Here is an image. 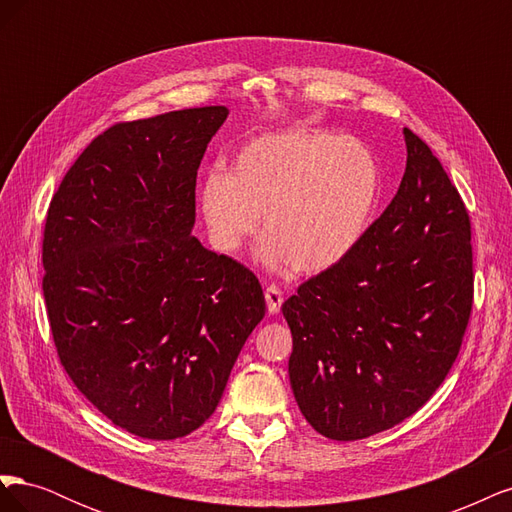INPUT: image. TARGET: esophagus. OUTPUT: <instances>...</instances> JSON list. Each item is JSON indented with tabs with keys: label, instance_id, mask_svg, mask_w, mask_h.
<instances>
[{
	"label": "esophagus",
	"instance_id": "1",
	"mask_svg": "<svg viewBox=\"0 0 512 512\" xmlns=\"http://www.w3.org/2000/svg\"><path fill=\"white\" fill-rule=\"evenodd\" d=\"M265 299H267V307H269V312H271V314H277V312H280V307H282V303H284V294H282L280 286H275V284L267 286V290H265Z\"/></svg>",
	"mask_w": 512,
	"mask_h": 512
}]
</instances>
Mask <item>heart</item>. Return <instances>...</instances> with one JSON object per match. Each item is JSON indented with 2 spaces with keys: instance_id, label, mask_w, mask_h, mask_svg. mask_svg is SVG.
<instances>
[{
  "instance_id": "1",
  "label": "heart",
  "mask_w": 512,
  "mask_h": 512,
  "mask_svg": "<svg viewBox=\"0 0 512 512\" xmlns=\"http://www.w3.org/2000/svg\"><path fill=\"white\" fill-rule=\"evenodd\" d=\"M382 170L356 138L322 130H286L252 138L230 173L213 168L198 190L211 245L237 254L256 235L271 269L322 273L361 243L380 203Z\"/></svg>"
}]
</instances>
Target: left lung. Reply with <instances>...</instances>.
Here are the masks:
<instances>
[{
    "label": "left lung",
    "mask_w": 512,
    "mask_h": 512,
    "mask_svg": "<svg viewBox=\"0 0 512 512\" xmlns=\"http://www.w3.org/2000/svg\"><path fill=\"white\" fill-rule=\"evenodd\" d=\"M391 205L339 265L284 301L294 399L324 438L363 440L423 408L451 371L474 303L472 224L429 145L404 128Z\"/></svg>",
    "instance_id": "left-lung-1"
}]
</instances>
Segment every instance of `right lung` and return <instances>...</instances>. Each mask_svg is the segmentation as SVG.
Wrapping results in <instances>:
<instances>
[{"mask_svg":"<svg viewBox=\"0 0 512 512\" xmlns=\"http://www.w3.org/2000/svg\"><path fill=\"white\" fill-rule=\"evenodd\" d=\"M226 106L119 121L61 179L42 292L61 365L108 421L183 438L218 408L265 318L258 277L192 237L196 173Z\"/></svg>","mask_w":512,"mask_h":512,"instance_id":"add662e5","label":"right lung"}]
</instances>
